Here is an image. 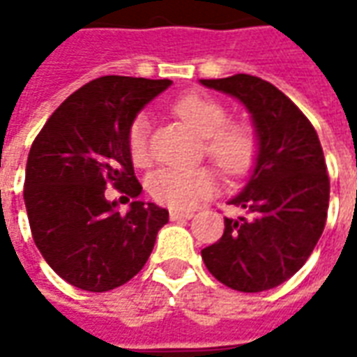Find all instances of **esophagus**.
<instances>
[{
    "instance_id": "34e87169",
    "label": "esophagus",
    "mask_w": 357,
    "mask_h": 357,
    "mask_svg": "<svg viewBox=\"0 0 357 357\" xmlns=\"http://www.w3.org/2000/svg\"><path fill=\"white\" fill-rule=\"evenodd\" d=\"M193 218V212L189 210H170V220L176 222V220H191Z\"/></svg>"
}]
</instances>
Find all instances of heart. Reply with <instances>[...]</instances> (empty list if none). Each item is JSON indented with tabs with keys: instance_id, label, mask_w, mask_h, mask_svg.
I'll list each match as a JSON object with an SVG mask.
<instances>
[{
	"instance_id": "1",
	"label": "heart",
	"mask_w": 357,
	"mask_h": 357,
	"mask_svg": "<svg viewBox=\"0 0 357 357\" xmlns=\"http://www.w3.org/2000/svg\"><path fill=\"white\" fill-rule=\"evenodd\" d=\"M174 112L199 133L204 153L229 178L245 176L256 162L258 137L247 124H227L229 114L222 102L202 95H185L174 102ZM149 116L141 112L128 128V151L135 166L151 162ZM216 174L208 166L199 168H158L147 179L151 197L172 208H191L197 202L214 195Z\"/></svg>"
}]
</instances>
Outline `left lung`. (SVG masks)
<instances>
[{"label":"left lung","mask_w":357,"mask_h":357,"mask_svg":"<svg viewBox=\"0 0 357 357\" xmlns=\"http://www.w3.org/2000/svg\"><path fill=\"white\" fill-rule=\"evenodd\" d=\"M201 84L239 99L258 137L255 170L229 201L247 216L225 218L224 235L202 248V260L233 291H269L306 264L325 227L331 187L321 143L302 110L262 78L235 74Z\"/></svg>","instance_id":"1"}]
</instances>
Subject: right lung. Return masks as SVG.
<instances>
[{
    "instance_id": "1",
    "label": "right lung",
    "mask_w": 357,
    "mask_h": 357,
    "mask_svg": "<svg viewBox=\"0 0 357 357\" xmlns=\"http://www.w3.org/2000/svg\"><path fill=\"white\" fill-rule=\"evenodd\" d=\"M172 80L101 76L61 102L28 153L24 204L38 250L82 291L128 283L145 266L168 210L137 201L141 183L128 128ZM109 183L133 198L120 215L104 197Z\"/></svg>"
}]
</instances>
